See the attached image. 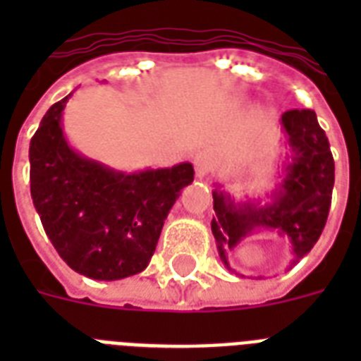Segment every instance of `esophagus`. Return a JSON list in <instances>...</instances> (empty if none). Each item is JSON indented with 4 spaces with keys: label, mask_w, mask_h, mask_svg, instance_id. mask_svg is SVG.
Wrapping results in <instances>:
<instances>
[{
    "label": "esophagus",
    "mask_w": 361,
    "mask_h": 361,
    "mask_svg": "<svg viewBox=\"0 0 361 361\" xmlns=\"http://www.w3.org/2000/svg\"><path fill=\"white\" fill-rule=\"evenodd\" d=\"M209 166L212 164H209V159L206 155H197V159H195V169H197L198 178H204V176L208 174Z\"/></svg>",
    "instance_id": "obj_1"
}]
</instances>
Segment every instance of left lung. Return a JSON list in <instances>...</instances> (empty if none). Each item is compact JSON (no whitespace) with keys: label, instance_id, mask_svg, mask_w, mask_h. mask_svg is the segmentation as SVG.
<instances>
[{"label":"left lung","instance_id":"8db88e82","mask_svg":"<svg viewBox=\"0 0 361 361\" xmlns=\"http://www.w3.org/2000/svg\"><path fill=\"white\" fill-rule=\"evenodd\" d=\"M290 161L285 178L271 195V202L236 204L231 195L214 191L212 219L221 260L231 269L226 252L258 231L277 232L290 240L296 264L319 241L330 214L336 164L328 136L313 110H288L281 116Z\"/></svg>","mask_w":361,"mask_h":361}]
</instances>
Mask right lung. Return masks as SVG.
<instances>
[{
	"label": "right lung",
	"instance_id": "right-lung-1",
	"mask_svg": "<svg viewBox=\"0 0 361 361\" xmlns=\"http://www.w3.org/2000/svg\"><path fill=\"white\" fill-rule=\"evenodd\" d=\"M69 97L48 109L30 142L33 206L69 268L97 281L140 274L176 198L195 180L192 164L125 174L84 157L61 129Z\"/></svg>",
	"mask_w": 361,
	"mask_h": 361
}]
</instances>
